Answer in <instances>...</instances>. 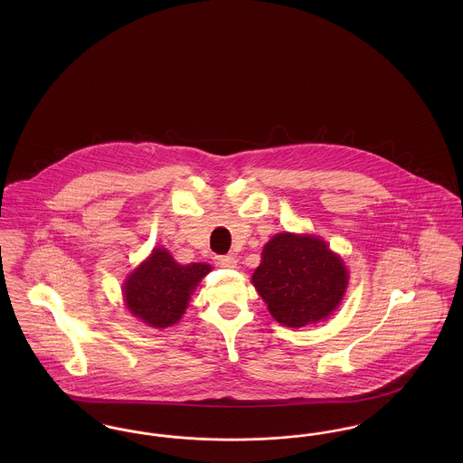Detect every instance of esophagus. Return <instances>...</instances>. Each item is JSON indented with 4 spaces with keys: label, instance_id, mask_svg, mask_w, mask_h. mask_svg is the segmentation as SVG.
<instances>
[{
    "label": "esophagus",
    "instance_id": "34e87169",
    "mask_svg": "<svg viewBox=\"0 0 463 463\" xmlns=\"http://www.w3.org/2000/svg\"><path fill=\"white\" fill-rule=\"evenodd\" d=\"M236 264H238V260H236L234 255H219V257H215V265H217V267L234 269Z\"/></svg>",
    "mask_w": 463,
    "mask_h": 463
}]
</instances>
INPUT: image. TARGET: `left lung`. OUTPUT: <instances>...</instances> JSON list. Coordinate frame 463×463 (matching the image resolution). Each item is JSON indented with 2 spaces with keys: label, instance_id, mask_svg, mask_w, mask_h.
I'll use <instances>...</instances> for the list:
<instances>
[{
  "label": "left lung",
  "instance_id": "obj_1",
  "mask_svg": "<svg viewBox=\"0 0 463 463\" xmlns=\"http://www.w3.org/2000/svg\"><path fill=\"white\" fill-rule=\"evenodd\" d=\"M251 283L278 323L302 328L338 307L349 272L321 238L281 232L265 244Z\"/></svg>",
  "mask_w": 463,
  "mask_h": 463
}]
</instances>
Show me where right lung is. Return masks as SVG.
I'll use <instances>...</instances> for the list:
<instances>
[{
    "label": "right lung",
    "instance_id": "obj_1",
    "mask_svg": "<svg viewBox=\"0 0 463 463\" xmlns=\"http://www.w3.org/2000/svg\"><path fill=\"white\" fill-rule=\"evenodd\" d=\"M212 270L208 264H176L165 248H155L123 285L128 310L153 328L178 323L199 281Z\"/></svg>",
    "mask_w": 463,
    "mask_h": 463
}]
</instances>
